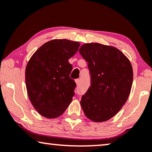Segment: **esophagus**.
<instances>
[{
    "mask_svg": "<svg viewBox=\"0 0 152 152\" xmlns=\"http://www.w3.org/2000/svg\"><path fill=\"white\" fill-rule=\"evenodd\" d=\"M75 82H76V85H77V86H78V85H79V83H80V80L79 79H76V80H75Z\"/></svg>",
    "mask_w": 152,
    "mask_h": 152,
    "instance_id": "obj_1",
    "label": "esophagus"
}]
</instances>
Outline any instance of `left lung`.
<instances>
[{"instance_id":"left-lung-1","label":"left lung","mask_w":152,"mask_h":152,"mask_svg":"<svg viewBox=\"0 0 152 152\" xmlns=\"http://www.w3.org/2000/svg\"><path fill=\"white\" fill-rule=\"evenodd\" d=\"M79 53L88 62L91 86L82 96L86 116L96 122L117 114L126 103L133 83L130 61L117 48L98 43L85 44Z\"/></svg>"}]
</instances>
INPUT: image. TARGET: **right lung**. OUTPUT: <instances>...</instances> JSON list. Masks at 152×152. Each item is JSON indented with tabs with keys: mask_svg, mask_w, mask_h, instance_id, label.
<instances>
[{
	"mask_svg": "<svg viewBox=\"0 0 152 152\" xmlns=\"http://www.w3.org/2000/svg\"><path fill=\"white\" fill-rule=\"evenodd\" d=\"M80 44L67 39H53L36 50L26 68L28 96L37 112L47 118L63 113L74 96L76 84L69 77L72 65L69 59Z\"/></svg>",
	"mask_w": 152,
	"mask_h": 152,
	"instance_id": "add662e5",
	"label": "right lung"
}]
</instances>
